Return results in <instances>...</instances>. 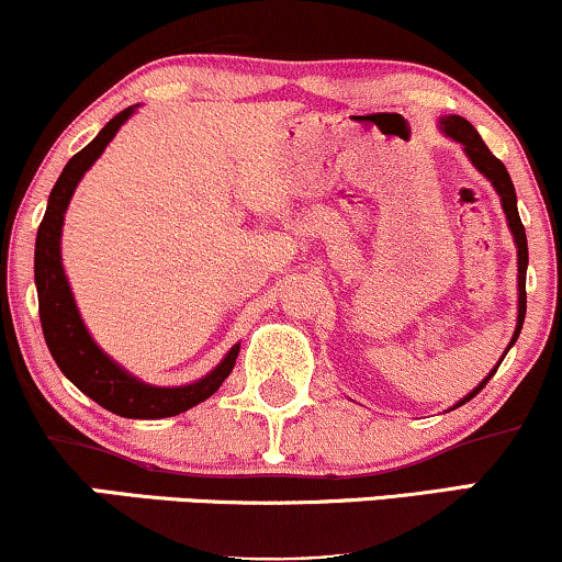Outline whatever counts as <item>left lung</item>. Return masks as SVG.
<instances>
[{
	"label": "left lung",
	"mask_w": 562,
	"mask_h": 562,
	"mask_svg": "<svg viewBox=\"0 0 562 562\" xmlns=\"http://www.w3.org/2000/svg\"><path fill=\"white\" fill-rule=\"evenodd\" d=\"M439 131L448 135V138L458 140V144L463 146L465 157L471 159V165H474L476 170L492 182V186H495V191L499 193V201H503V212H505V216H508V227L513 233V240H516V248H518V324H516V333H513V337H510V346L505 348V353H508V350L513 348V342L518 340L520 327H524V316H526V267H529V246H526V229H524V225H520V216H518L516 188H513V180H510L508 170H505L503 161H499L495 154L486 148L482 135L474 131V125H471L469 120L458 117V114H450V117L439 120ZM503 358H499V363H503ZM499 363H497V367H499ZM497 367L492 369V374H495ZM492 374L486 376V380L479 384L474 392H469L463 401H458V405L469 403L471 397H474L476 392L492 380ZM458 405H456V408H458Z\"/></svg>",
	"instance_id": "1"
}]
</instances>
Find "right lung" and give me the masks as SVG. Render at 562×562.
<instances>
[{
	"instance_id": "1",
	"label": "right lung",
	"mask_w": 562,
	"mask_h": 562,
	"mask_svg": "<svg viewBox=\"0 0 562 562\" xmlns=\"http://www.w3.org/2000/svg\"><path fill=\"white\" fill-rule=\"evenodd\" d=\"M138 106V104H135ZM135 106H127L120 114L101 127L97 138L65 165L59 180L54 182L49 193L46 214L38 225L36 235V256H33V272H36L38 290V316H42L44 340L49 346V353L63 374L80 392H86L91 401H97L101 408L125 418H167L178 416L193 405L204 403L212 397L220 384L227 380L235 367V358L240 353V346L229 348V353L222 358L220 367L209 371L204 380L186 384V387H154L135 376L127 374L123 367L112 361L101 350L93 337L88 335L83 319H80L72 290L67 285L63 269V254H59V238H63V222L67 204L76 193L78 182L88 172V167L101 157L106 144L120 131V125L135 112Z\"/></svg>"
}]
</instances>
